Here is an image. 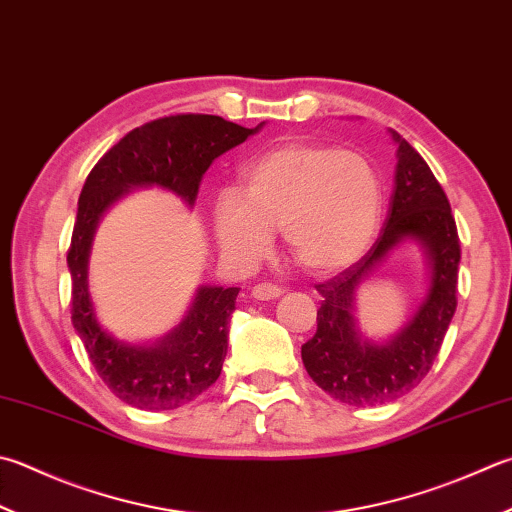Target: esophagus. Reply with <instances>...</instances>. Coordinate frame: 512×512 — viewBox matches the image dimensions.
I'll list each match as a JSON object with an SVG mask.
<instances>
[{"mask_svg":"<svg viewBox=\"0 0 512 512\" xmlns=\"http://www.w3.org/2000/svg\"><path fill=\"white\" fill-rule=\"evenodd\" d=\"M283 294V287H278L274 283H258L252 287V296L256 301H272V298H278Z\"/></svg>","mask_w":512,"mask_h":512,"instance_id":"esophagus-1","label":"esophagus"}]
</instances>
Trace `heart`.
<instances>
[{"label": "heart", "instance_id": "heart-1", "mask_svg": "<svg viewBox=\"0 0 512 512\" xmlns=\"http://www.w3.org/2000/svg\"><path fill=\"white\" fill-rule=\"evenodd\" d=\"M381 194L372 167L350 151L285 142L243 169L240 194L223 191L214 229L223 254L254 267L281 229L285 249L310 272H334L368 249L379 225Z\"/></svg>", "mask_w": 512, "mask_h": 512}]
</instances>
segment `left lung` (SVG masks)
Wrapping results in <instances>:
<instances>
[{
	"instance_id": "obj_1",
	"label": "left lung",
	"mask_w": 512,
	"mask_h": 512,
	"mask_svg": "<svg viewBox=\"0 0 512 512\" xmlns=\"http://www.w3.org/2000/svg\"><path fill=\"white\" fill-rule=\"evenodd\" d=\"M392 140L397 142V173L381 236L361 260L316 285L323 296L316 334L301 347L305 370L318 388L356 408L390 403L417 388L435 363L457 310L461 245L448 196L426 160L397 131ZM403 237H414L427 249L431 289L411 323L392 342L376 346L355 330L353 292Z\"/></svg>"
}]
</instances>
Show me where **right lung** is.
Returning a JSON list of instances; mask_svg holds the SVG:
<instances>
[{
    "mask_svg": "<svg viewBox=\"0 0 512 512\" xmlns=\"http://www.w3.org/2000/svg\"><path fill=\"white\" fill-rule=\"evenodd\" d=\"M263 127V124H260ZM256 129L220 115L180 113L129 131L86 178L66 263L71 321L95 372L115 397L140 410H176L216 383L227 354L238 287H200L182 323L156 345H129L104 332L89 296V252L95 227L133 187H162L194 205L202 173Z\"/></svg>",
    "mask_w": 512,
    "mask_h": 512,
    "instance_id": "right-lung-1",
    "label": "right lung"
}]
</instances>
